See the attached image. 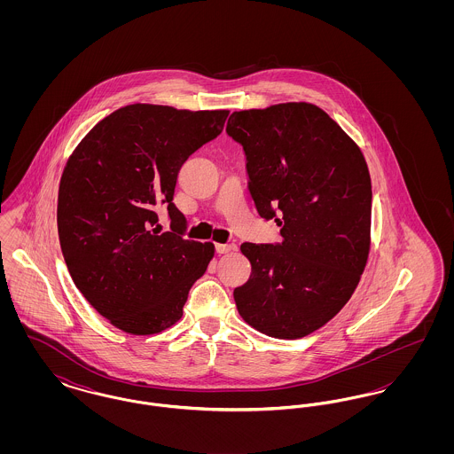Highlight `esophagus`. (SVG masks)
<instances>
[{
	"instance_id": "obj_1",
	"label": "esophagus",
	"mask_w": 454,
	"mask_h": 454,
	"mask_svg": "<svg viewBox=\"0 0 454 454\" xmlns=\"http://www.w3.org/2000/svg\"><path fill=\"white\" fill-rule=\"evenodd\" d=\"M231 250H237V245H230V243H217L216 245V252L221 255V254H228V252H231Z\"/></svg>"
}]
</instances>
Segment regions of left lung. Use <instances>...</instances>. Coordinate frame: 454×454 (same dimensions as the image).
Listing matches in <instances>:
<instances>
[{"instance_id": "obj_1", "label": "left lung", "mask_w": 454, "mask_h": 454, "mask_svg": "<svg viewBox=\"0 0 454 454\" xmlns=\"http://www.w3.org/2000/svg\"><path fill=\"white\" fill-rule=\"evenodd\" d=\"M259 215L281 243H243L250 279L233 296L241 318L276 339L330 322L357 287L371 245V176L359 146L322 108L291 102L233 112Z\"/></svg>"}]
</instances>
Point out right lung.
I'll list each match as a JSON object with an SVG mask.
<instances>
[{
	"mask_svg": "<svg viewBox=\"0 0 454 454\" xmlns=\"http://www.w3.org/2000/svg\"><path fill=\"white\" fill-rule=\"evenodd\" d=\"M228 110L134 104L112 112L69 156L58 195V231L71 279L110 324L132 335L182 318L215 245L182 237L173 204L185 160L217 137ZM167 205L173 230H155Z\"/></svg>",
	"mask_w": 454,
	"mask_h": 454,
	"instance_id": "right-lung-1",
	"label": "right lung"
}]
</instances>
